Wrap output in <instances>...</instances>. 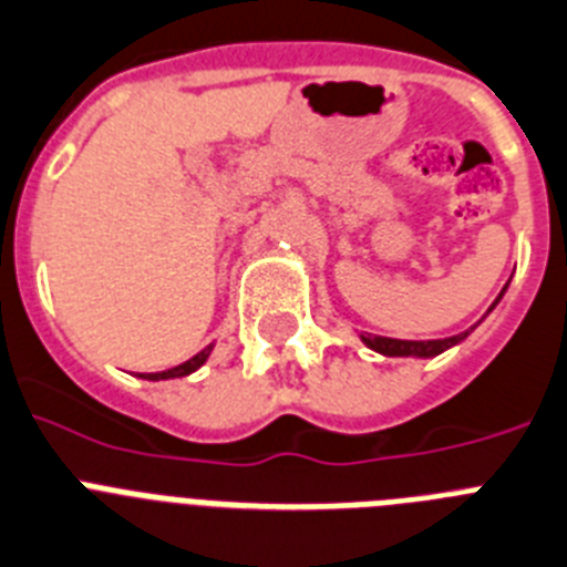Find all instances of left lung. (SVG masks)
<instances>
[{
	"label": "left lung",
	"instance_id": "1",
	"mask_svg": "<svg viewBox=\"0 0 567 567\" xmlns=\"http://www.w3.org/2000/svg\"><path fill=\"white\" fill-rule=\"evenodd\" d=\"M508 288V285H505ZM505 297V290H502L499 297H496V302L491 305V311H494L496 305H499V299ZM488 311V313H491ZM474 331V328H471ZM471 331L465 333H456V337H447V339H391V337H377V333H359V339L371 348V351L382 353V357H413V359H433L440 357V353H445L447 348H454V344H460L462 339L467 337Z\"/></svg>",
	"mask_w": 567,
	"mask_h": 567
}]
</instances>
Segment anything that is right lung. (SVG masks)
Masks as SVG:
<instances>
[{
	"label": "right lung",
	"mask_w": 567,
	"mask_h": 567,
	"mask_svg": "<svg viewBox=\"0 0 567 567\" xmlns=\"http://www.w3.org/2000/svg\"><path fill=\"white\" fill-rule=\"evenodd\" d=\"M210 351H214V344H208V348H202V351L196 353V357H190L188 362H182V365H176V368H167V371H159V373H140V377H142V379H151V382H159V379H176V377H188V373L199 371V368L205 365V362H208Z\"/></svg>",
	"instance_id": "obj_1"
}]
</instances>
